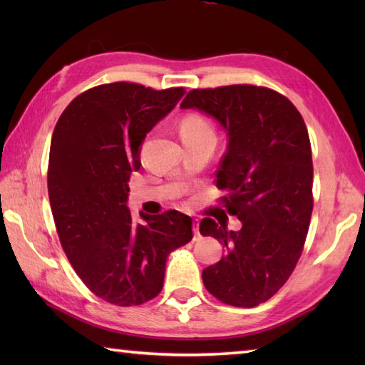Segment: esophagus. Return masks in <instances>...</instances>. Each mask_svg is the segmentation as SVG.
I'll return each instance as SVG.
<instances>
[{
    "label": "esophagus",
    "mask_w": 365,
    "mask_h": 365,
    "mask_svg": "<svg viewBox=\"0 0 365 365\" xmlns=\"http://www.w3.org/2000/svg\"><path fill=\"white\" fill-rule=\"evenodd\" d=\"M192 229H195V240H199V221L195 220L192 222Z\"/></svg>",
    "instance_id": "1"
}]
</instances>
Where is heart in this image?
<instances>
[{
  "label": "heart",
  "instance_id": "obj_1",
  "mask_svg": "<svg viewBox=\"0 0 365 365\" xmlns=\"http://www.w3.org/2000/svg\"><path fill=\"white\" fill-rule=\"evenodd\" d=\"M204 133H213L210 127L202 115L199 114H188L185 115L180 123V136L188 138V136H197Z\"/></svg>",
  "mask_w": 365,
  "mask_h": 365
}]
</instances>
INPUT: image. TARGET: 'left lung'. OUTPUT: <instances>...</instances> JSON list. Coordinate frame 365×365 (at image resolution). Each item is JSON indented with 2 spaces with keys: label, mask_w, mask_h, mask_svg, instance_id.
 I'll list each match as a JSON object with an SVG mask.
<instances>
[{
  "label": "left lung",
  "mask_w": 365,
  "mask_h": 365,
  "mask_svg": "<svg viewBox=\"0 0 365 365\" xmlns=\"http://www.w3.org/2000/svg\"><path fill=\"white\" fill-rule=\"evenodd\" d=\"M180 108L210 114L227 131L229 145L216 187L242 229L200 221L199 230L226 247L202 271L205 289L224 304L254 307L287 282L301 257L311 224L312 150L304 119L289 98L252 84L192 89Z\"/></svg>",
  "instance_id": "obj_1"
}]
</instances>
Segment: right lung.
<instances>
[{
    "label": "right lung",
    "instance_id": "obj_1",
    "mask_svg": "<svg viewBox=\"0 0 365 365\" xmlns=\"http://www.w3.org/2000/svg\"><path fill=\"white\" fill-rule=\"evenodd\" d=\"M185 94L118 81L84 91L61 114L48 160V197L61 246L88 289L115 306H139L163 289L168 255L192 238L177 210L127 207L131 170L145 135Z\"/></svg>",
    "mask_w": 365,
    "mask_h": 365
}]
</instances>
